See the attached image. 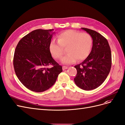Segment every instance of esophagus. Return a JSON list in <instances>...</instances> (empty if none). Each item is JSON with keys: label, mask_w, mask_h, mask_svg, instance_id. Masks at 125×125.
Returning <instances> with one entry per match:
<instances>
[{"label": "esophagus", "mask_w": 125, "mask_h": 125, "mask_svg": "<svg viewBox=\"0 0 125 125\" xmlns=\"http://www.w3.org/2000/svg\"><path fill=\"white\" fill-rule=\"evenodd\" d=\"M68 68V67L67 66H62V69L63 70H65Z\"/></svg>", "instance_id": "1"}]
</instances>
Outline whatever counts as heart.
Masks as SVG:
<instances>
[{"instance_id": "obj_1", "label": "heart", "mask_w": 125, "mask_h": 125, "mask_svg": "<svg viewBox=\"0 0 125 125\" xmlns=\"http://www.w3.org/2000/svg\"><path fill=\"white\" fill-rule=\"evenodd\" d=\"M91 36L87 33H81L73 30L62 32L58 36V42L52 40L49 45V50L57 60H61L64 54L63 48L67 54L62 62L66 65L74 63L77 59L82 61L90 54L92 46Z\"/></svg>"}]
</instances>
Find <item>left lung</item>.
<instances>
[{
	"label": "left lung",
	"mask_w": 125,
	"mask_h": 125,
	"mask_svg": "<svg viewBox=\"0 0 125 125\" xmlns=\"http://www.w3.org/2000/svg\"><path fill=\"white\" fill-rule=\"evenodd\" d=\"M93 40L90 54L83 62L75 66L77 73L74 79L75 84L84 90H91L100 86L110 72L112 54L108 41L94 30L81 28Z\"/></svg>",
	"instance_id": "1"
}]
</instances>
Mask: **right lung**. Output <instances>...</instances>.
Masks as SVG:
<instances>
[{
    "label": "right lung",
    "mask_w": 125,
    "mask_h": 125,
    "mask_svg": "<svg viewBox=\"0 0 125 125\" xmlns=\"http://www.w3.org/2000/svg\"><path fill=\"white\" fill-rule=\"evenodd\" d=\"M53 31L34 30L19 42L15 50V73L22 83L32 91L41 92L50 89L62 71L49 50ZM50 65L53 67L48 68Z\"/></svg>",
    "instance_id": "right-lung-1"
}]
</instances>
